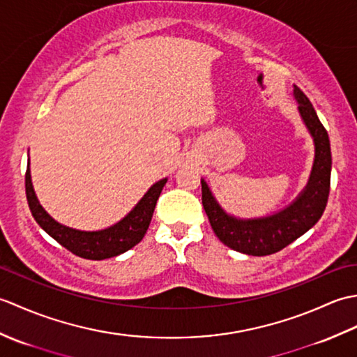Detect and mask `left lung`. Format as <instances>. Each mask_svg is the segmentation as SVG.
<instances>
[{
	"instance_id": "1",
	"label": "left lung",
	"mask_w": 357,
	"mask_h": 357,
	"mask_svg": "<svg viewBox=\"0 0 357 357\" xmlns=\"http://www.w3.org/2000/svg\"><path fill=\"white\" fill-rule=\"evenodd\" d=\"M294 96L299 102L301 116L314 138L316 158L308 185L290 207L268 218L241 221L229 216L218 206L207 184L201 181L202 206L211 229L219 241L236 252L250 256L276 253L312 229L327 207L331 174L328 133L317 118L312 102L299 87H294Z\"/></svg>"
}]
</instances>
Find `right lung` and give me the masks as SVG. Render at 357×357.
<instances>
[{
  "label": "right lung",
  "mask_w": 357,
  "mask_h": 357,
  "mask_svg": "<svg viewBox=\"0 0 357 357\" xmlns=\"http://www.w3.org/2000/svg\"><path fill=\"white\" fill-rule=\"evenodd\" d=\"M167 179H161L159 183L150 187V190L144 195V198L138 202L130 213L123 221H119L109 229L101 231H79L69 229V227L58 224L52 219L45 210L38 202L32 181H30V170L27 165L26 170V196L29 208L32 211L35 221L40 224L41 229L49 233L58 244L69 250L73 255L84 259L101 261L107 257L118 256L135 247L146 234L151 216H153L156 201L162 192Z\"/></svg>",
  "instance_id": "add662e5"
}]
</instances>
